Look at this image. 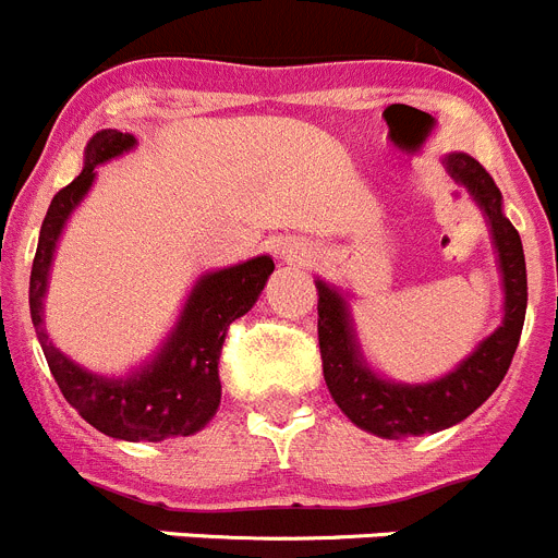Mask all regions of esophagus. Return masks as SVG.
<instances>
[{
    "instance_id": "esophagus-1",
    "label": "esophagus",
    "mask_w": 558,
    "mask_h": 558,
    "mask_svg": "<svg viewBox=\"0 0 558 558\" xmlns=\"http://www.w3.org/2000/svg\"><path fill=\"white\" fill-rule=\"evenodd\" d=\"M276 254H279V259H284L288 265H304L313 259V245H310L307 240H299V236H288V240L279 243Z\"/></svg>"
}]
</instances>
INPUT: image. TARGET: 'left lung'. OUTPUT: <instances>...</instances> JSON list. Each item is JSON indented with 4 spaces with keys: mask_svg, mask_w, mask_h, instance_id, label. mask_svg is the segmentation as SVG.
<instances>
[{
    "mask_svg": "<svg viewBox=\"0 0 558 558\" xmlns=\"http://www.w3.org/2000/svg\"><path fill=\"white\" fill-rule=\"evenodd\" d=\"M445 167L458 184L470 190L483 218L489 223L497 265L502 276V324L477 343L470 357H463L450 374L408 386L379 377L357 347L349 302L338 288L315 279L318 288V347L324 360V379L338 408L360 430L379 438H405L438 433L458 425L461 418L486 402L500 386L517 352L529 307V279L522 240L511 220L502 215V195L495 179L483 170L470 153H450Z\"/></svg>",
    "mask_w": 558,
    "mask_h": 558,
    "instance_id": "8db88e82",
    "label": "left lung"
}]
</instances>
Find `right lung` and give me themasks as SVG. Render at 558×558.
<instances>
[{"instance_id":"1","label":"right lung","mask_w":558,"mask_h":558,"mask_svg":"<svg viewBox=\"0 0 558 558\" xmlns=\"http://www.w3.org/2000/svg\"><path fill=\"white\" fill-rule=\"evenodd\" d=\"M133 147L136 140L131 133L111 131V128L97 131L88 140L81 175L52 198L41 223L33 274H29V315L58 388L88 425L122 441H165L172 436L198 433L218 413V360L226 332L231 322L256 304L268 276L274 274V259L263 254L248 263L201 276L159 352L128 377H102L69 360L61 349L52 347L44 329L49 265L69 215L95 184V167L117 159Z\"/></svg>"}]
</instances>
